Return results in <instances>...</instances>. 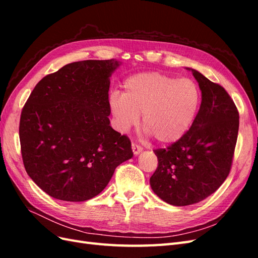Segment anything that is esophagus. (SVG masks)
<instances>
[{
    "label": "esophagus",
    "instance_id": "1",
    "mask_svg": "<svg viewBox=\"0 0 258 258\" xmlns=\"http://www.w3.org/2000/svg\"><path fill=\"white\" fill-rule=\"evenodd\" d=\"M132 152H134V154L137 156V155H139L140 153H142V151H143V148L140 146V145H138V144H135V143H132Z\"/></svg>",
    "mask_w": 258,
    "mask_h": 258
}]
</instances>
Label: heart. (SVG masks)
<instances>
[{
    "instance_id": "obj_1",
    "label": "heart",
    "mask_w": 258,
    "mask_h": 258,
    "mask_svg": "<svg viewBox=\"0 0 258 258\" xmlns=\"http://www.w3.org/2000/svg\"><path fill=\"white\" fill-rule=\"evenodd\" d=\"M199 103L200 92L192 81L158 72L130 76L123 83L122 96L114 92L108 99L117 129L127 132L142 115L146 136L161 145L175 143L184 137Z\"/></svg>"
}]
</instances>
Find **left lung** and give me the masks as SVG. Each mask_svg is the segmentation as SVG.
Here are the masks:
<instances>
[{
	"label": "left lung",
	"mask_w": 258,
	"mask_h": 258,
	"mask_svg": "<svg viewBox=\"0 0 258 258\" xmlns=\"http://www.w3.org/2000/svg\"><path fill=\"white\" fill-rule=\"evenodd\" d=\"M201 105L191 127L175 143L156 150L158 167L151 176L153 191L176 207L198 204L228 176L238 138L239 113L222 86L194 69Z\"/></svg>",
	"instance_id": "left-lung-1"
}]
</instances>
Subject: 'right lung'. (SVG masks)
I'll use <instances>...</instances> for the list:
<instances>
[{
	"instance_id": "right-lung-1",
	"label": "right lung",
	"mask_w": 258,
	"mask_h": 258,
	"mask_svg": "<svg viewBox=\"0 0 258 258\" xmlns=\"http://www.w3.org/2000/svg\"><path fill=\"white\" fill-rule=\"evenodd\" d=\"M120 62L69 63L37 83L22 108L19 138L27 173L63 201H86L102 191L131 142L110 126V77Z\"/></svg>"
}]
</instances>
